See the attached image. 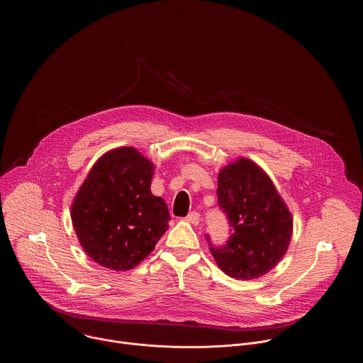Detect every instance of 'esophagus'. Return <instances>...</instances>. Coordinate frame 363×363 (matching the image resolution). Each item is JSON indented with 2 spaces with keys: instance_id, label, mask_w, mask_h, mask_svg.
I'll use <instances>...</instances> for the list:
<instances>
[{
  "instance_id": "34e87169",
  "label": "esophagus",
  "mask_w": 363,
  "mask_h": 363,
  "mask_svg": "<svg viewBox=\"0 0 363 363\" xmlns=\"http://www.w3.org/2000/svg\"><path fill=\"white\" fill-rule=\"evenodd\" d=\"M186 222H189L191 225H197L200 223L201 218H200V213L199 212H190L189 215L185 218Z\"/></svg>"
}]
</instances>
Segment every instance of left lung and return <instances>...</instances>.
<instances>
[{
  "instance_id": "obj_1",
  "label": "left lung",
  "mask_w": 363,
  "mask_h": 363,
  "mask_svg": "<svg viewBox=\"0 0 363 363\" xmlns=\"http://www.w3.org/2000/svg\"><path fill=\"white\" fill-rule=\"evenodd\" d=\"M218 204L227 215L231 235L209 250L225 275L250 280L265 275L286 255L293 216L275 185L255 162L240 157L218 175Z\"/></svg>"
}]
</instances>
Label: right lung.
Here are the masks:
<instances>
[{"label": "right lung", "instance_id": "right-lung-1", "mask_svg": "<svg viewBox=\"0 0 363 363\" xmlns=\"http://www.w3.org/2000/svg\"><path fill=\"white\" fill-rule=\"evenodd\" d=\"M154 164L133 147L106 152L72 204V223L86 255L108 269H132L166 233L169 208L151 193Z\"/></svg>", "mask_w": 363, "mask_h": 363}]
</instances>
